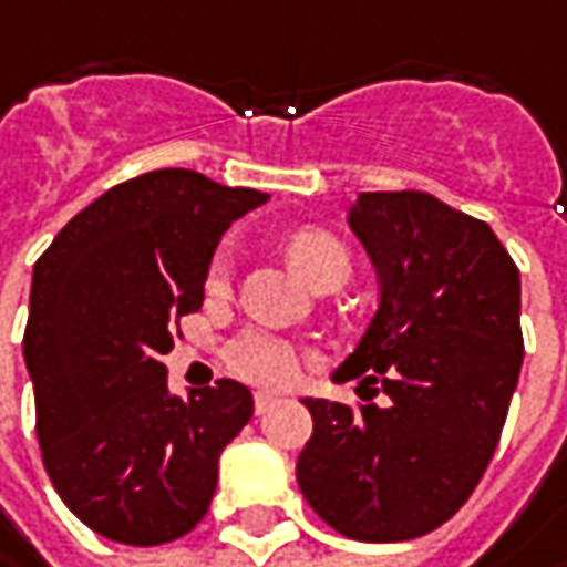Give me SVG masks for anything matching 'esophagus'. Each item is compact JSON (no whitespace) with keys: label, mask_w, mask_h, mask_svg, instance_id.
Returning <instances> with one entry per match:
<instances>
[{"label":"esophagus","mask_w":567,"mask_h":567,"mask_svg":"<svg viewBox=\"0 0 567 567\" xmlns=\"http://www.w3.org/2000/svg\"><path fill=\"white\" fill-rule=\"evenodd\" d=\"M276 403H279V396H276V393H266V390H257V393H254V406H257L259 415H262V412H269Z\"/></svg>","instance_id":"1"}]
</instances>
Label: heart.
<instances>
[{
    "label": "heart",
    "instance_id": "b5f03b06",
    "mask_svg": "<svg viewBox=\"0 0 567 567\" xmlns=\"http://www.w3.org/2000/svg\"><path fill=\"white\" fill-rule=\"evenodd\" d=\"M285 250H288L291 266L298 269V276L313 288L332 279V276H342V272L349 276V254L327 231H317V228L295 231L288 237ZM228 272H231V262H228V254L221 250L212 259L209 285H225ZM225 364H228V371H235L244 381L262 383V386H288V383L298 381V374L305 368V352L285 336L247 330L228 342Z\"/></svg>",
    "mask_w": 567,
    "mask_h": 567
}]
</instances>
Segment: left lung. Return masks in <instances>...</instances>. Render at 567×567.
Segmentation results:
<instances>
[{"label": "left lung", "instance_id": "left-lung-1", "mask_svg": "<svg viewBox=\"0 0 567 567\" xmlns=\"http://www.w3.org/2000/svg\"><path fill=\"white\" fill-rule=\"evenodd\" d=\"M349 228L381 301L336 381L381 406L308 396V505L349 539L403 543L451 520L498 447L524 364L520 272L495 231L429 193H358Z\"/></svg>", "mask_w": 567, "mask_h": 567}]
</instances>
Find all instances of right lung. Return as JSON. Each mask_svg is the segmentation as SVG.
<instances>
[{"label":"right lung","mask_w":567,"mask_h":567,"mask_svg":"<svg viewBox=\"0 0 567 567\" xmlns=\"http://www.w3.org/2000/svg\"><path fill=\"white\" fill-rule=\"evenodd\" d=\"M269 199L164 167L111 186L34 262L24 364L43 466L65 507L126 546L181 539L209 511L218 456L254 415L244 383L171 393V327L203 308L212 257Z\"/></svg>","instance_id":"obj_1"}]
</instances>
